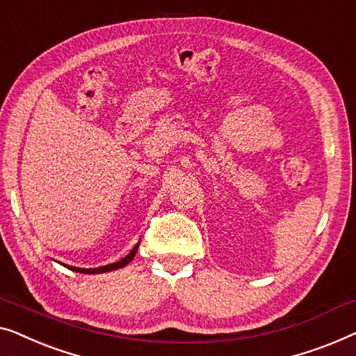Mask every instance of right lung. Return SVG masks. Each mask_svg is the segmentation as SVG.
I'll list each match as a JSON object with an SVG mask.
<instances>
[{"mask_svg": "<svg viewBox=\"0 0 356 356\" xmlns=\"http://www.w3.org/2000/svg\"><path fill=\"white\" fill-rule=\"evenodd\" d=\"M137 248H138V243L135 245L132 252H130L126 258H122L121 261H116V263H111V264H106V266H102V268H93V269H82V268H74V266H67L69 269H72V271H77V273H82V274H99V273H108V271H114V269H119V268H124L126 264H129L132 261L135 253H137Z\"/></svg>", "mask_w": 356, "mask_h": 356, "instance_id": "add662e5", "label": "right lung"}]
</instances>
